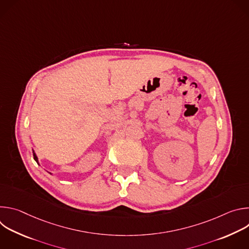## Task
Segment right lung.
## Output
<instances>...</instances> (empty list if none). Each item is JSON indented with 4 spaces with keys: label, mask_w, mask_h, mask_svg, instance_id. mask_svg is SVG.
Here are the masks:
<instances>
[{
    "label": "right lung",
    "mask_w": 249,
    "mask_h": 249,
    "mask_svg": "<svg viewBox=\"0 0 249 249\" xmlns=\"http://www.w3.org/2000/svg\"><path fill=\"white\" fill-rule=\"evenodd\" d=\"M33 157H34V160H35V161H36V162L38 163V158H37V156H36V155H35L34 151H33Z\"/></svg>",
    "instance_id": "add662e5"
}]
</instances>
